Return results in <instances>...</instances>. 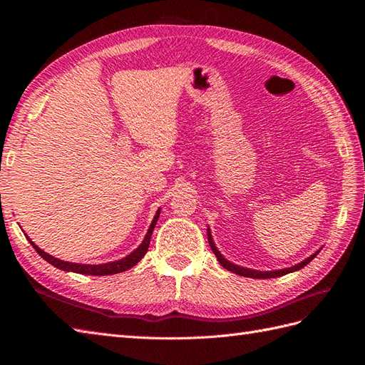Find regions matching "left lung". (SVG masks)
Here are the masks:
<instances>
[{
	"label": "left lung",
	"mask_w": 365,
	"mask_h": 365,
	"mask_svg": "<svg viewBox=\"0 0 365 365\" xmlns=\"http://www.w3.org/2000/svg\"><path fill=\"white\" fill-rule=\"evenodd\" d=\"M207 237H208V244H210V247H212V251L215 252L217 262L222 264L225 269L235 272L237 275H242V277H250V279H274V277H282V275H286V274H289V272H294V271H298V269L304 268L306 264L311 262V260H314V257L317 256V254L322 251V248H319L318 251H315L312 254V256H309L307 259H304L300 263L294 264V267H291V268H283V269H275V271H259V269H251V268H245V267H239V264H235V263H231L230 260H227L222 256V254L219 252V250L216 248L215 242H213V237H212V233H210V228H207Z\"/></svg>",
	"instance_id": "1"
}]
</instances>
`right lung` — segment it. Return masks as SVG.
Wrapping results in <instances>:
<instances>
[{
	"label": "right lung",
	"mask_w": 365,
	"mask_h": 365,
	"mask_svg": "<svg viewBox=\"0 0 365 365\" xmlns=\"http://www.w3.org/2000/svg\"><path fill=\"white\" fill-rule=\"evenodd\" d=\"M160 212L161 208L157 210L155 216H153L152 219V224L148 230V233L145 236V239H143L141 244L138 245L137 250L132 251L130 254H128L126 257L120 259V260H115V262H108V263H101V264H85V263H73V262H65V260H61V259H56L53 257L51 254L46 252L43 250H41L35 242H31L30 237L29 242L31 244V247L35 248L38 251L39 256L47 260L50 264H53L54 268L58 269H62V271H67V272H77V274H85V275H111V274H118V272H123V271H128L132 267H135V264L145 257V254L148 252V248H149V244H150V236L153 233V228H155L157 225V220L160 217Z\"/></svg>",
	"instance_id": "add662e5"
}]
</instances>
